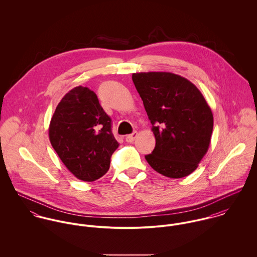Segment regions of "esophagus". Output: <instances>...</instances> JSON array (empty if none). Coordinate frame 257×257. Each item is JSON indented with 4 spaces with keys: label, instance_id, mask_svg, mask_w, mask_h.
<instances>
[{
    "label": "esophagus",
    "instance_id": "34e87169",
    "mask_svg": "<svg viewBox=\"0 0 257 257\" xmlns=\"http://www.w3.org/2000/svg\"><path fill=\"white\" fill-rule=\"evenodd\" d=\"M138 137V133L137 132H134L133 134H131V135H128V136H126V138H125V142L126 143H133L135 140H136V138Z\"/></svg>",
    "mask_w": 257,
    "mask_h": 257
}]
</instances>
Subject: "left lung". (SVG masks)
I'll return each instance as SVG.
<instances>
[{
  "label": "left lung",
  "mask_w": 257,
  "mask_h": 257,
  "mask_svg": "<svg viewBox=\"0 0 257 257\" xmlns=\"http://www.w3.org/2000/svg\"><path fill=\"white\" fill-rule=\"evenodd\" d=\"M155 137L148 164L170 178L191 174L207 153L214 117L199 89L170 72L133 74Z\"/></svg>",
  "instance_id": "left-lung-1"
}]
</instances>
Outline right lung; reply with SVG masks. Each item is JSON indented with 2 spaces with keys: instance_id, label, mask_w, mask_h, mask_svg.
<instances>
[{
  "instance_id": "obj_1",
  "label": "right lung",
  "mask_w": 257,
  "mask_h": 257,
  "mask_svg": "<svg viewBox=\"0 0 257 257\" xmlns=\"http://www.w3.org/2000/svg\"><path fill=\"white\" fill-rule=\"evenodd\" d=\"M48 133L51 146L67 169L87 182L108 172L110 156L118 147L110 116L87 87H75L62 98Z\"/></svg>"
}]
</instances>
